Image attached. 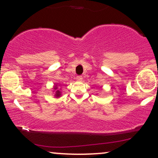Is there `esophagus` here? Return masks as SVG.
I'll return each instance as SVG.
<instances>
[{
  "mask_svg": "<svg viewBox=\"0 0 158 158\" xmlns=\"http://www.w3.org/2000/svg\"><path fill=\"white\" fill-rule=\"evenodd\" d=\"M76 79H77V81H81L82 79H83V78H82V76H81V75H79V76L77 77Z\"/></svg>",
  "mask_w": 158,
  "mask_h": 158,
  "instance_id": "34e87169",
  "label": "esophagus"
}]
</instances>
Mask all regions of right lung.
<instances>
[{
  "label": "right lung",
  "mask_w": 158,
  "mask_h": 158,
  "mask_svg": "<svg viewBox=\"0 0 158 158\" xmlns=\"http://www.w3.org/2000/svg\"><path fill=\"white\" fill-rule=\"evenodd\" d=\"M60 89V85H56L55 86V89ZM60 95H61V94H60V90H56V94H55L56 97H59V96H60Z\"/></svg>",
  "instance_id": "obj_1"
}]
</instances>
